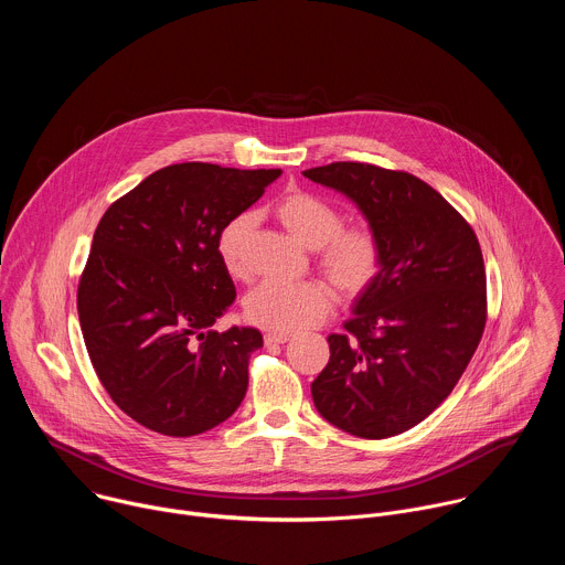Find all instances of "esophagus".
<instances>
[{"label": "esophagus", "instance_id": "1", "mask_svg": "<svg viewBox=\"0 0 565 565\" xmlns=\"http://www.w3.org/2000/svg\"><path fill=\"white\" fill-rule=\"evenodd\" d=\"M264 342H266V347H275V344H286V342H290V335H284V333H266Z\"/></svg>", "mask_w": 565, "mask_h": 565}]
</instances>
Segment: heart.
Listing matches in <instances>:
<instances>
[{
  "mask_svg": "<svg viewBox=\"0 0 565 565\" xmlns=\"http://www.w3.org/2000/svg\"><path fill=\"white\" fill-rule=\"evenodd\" d=\"M275 212L301 244L317 248V266L344 297H358L373 286L382 270V244L369 225L342 227V210L306 190L286 192ZM255 225V212H238L218 232V257L232 277L248 275V238ZM331 306L333 290L319 279L262 281L246 297V317L262 329L288 335L319 324Z\"/></svg>",
  "mask_w": 565,
  "mask_h": 565,
  "instance_id": "1",
  "label": "heart"
}]
</instances>
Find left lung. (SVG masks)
Instances as JSON below:
<instances>
[{
  "instance_id": "1",
  "label": "left lung",
  "mask_w": 565,
  "mask_h": 565,
  "mask_svg": "<svg viewBox=\"0 0 565 565\" xmlns=\"http://www.w3.org/2000/svg\"><path fill=\"white\" fill-rule=\"evenodd\" d=\"M349 196L380 236L382 270L358 295L331 360L310 384L319 416L380 440L423 423L465 373L488 319L471 225L425 181L369 163L303 172Z\"/></svg>"
}]
</instances>
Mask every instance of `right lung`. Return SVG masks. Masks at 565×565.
I'll list each match as a JSON object with an SVG mask.
<instances>
[{"label": "right lung", "instance_id": "add662e5", "mask_svg": "<svg viewBox=\"0 0 565 565\" xmlns=\"http://www.w3.org/2000/svg\"><path fill=\"white\" fill-rule=\"evenodd\" d=\"M279 174L170 166L100 218L77 317L103 386L138 425L188 438L238 409L264 338L257 329L207 331L236 297L216 238Z\"/></svg>", "mask_w": 565, "mask_h": 565}]
</instances>
